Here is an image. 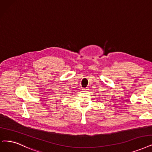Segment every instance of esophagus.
<instances>
[{"mask_svg":"<svg viewBox=\"0 0 152 152\" xmlns=\"http://www.w3.org/2000/svg\"><path fill=\"white\" fill-rule=\"evenodd\" d=\"M88 88H86L82 89V92H88Z\"/></svg>","mask_w":152,"mask_h":152,"instance_id":"1","label":"esophagus"}]
</instances>
